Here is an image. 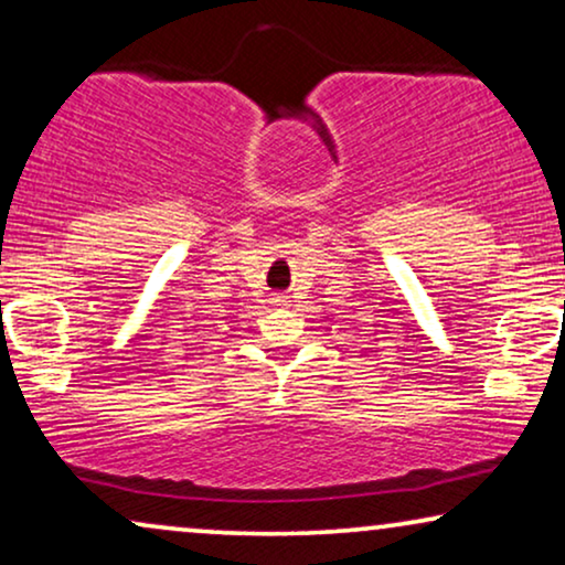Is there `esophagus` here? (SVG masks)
<instances>
[{
    "label": "esophagus",
    "mask_w": 565,
    "mask_h": 565,
    "mask_svg": "<svg viewBox=\"0 0 565 565\" xmlns=\"http://www.w3.org/2000/svg\"><path fill=\"white\" fill-rule=\"evenodd\" d=\"M276 307H281V305H286V301H289V297H281V294H276V297L271 299Z\"/></svg>",
    "instance_id": "esophagus-1"
}]
</instances>
